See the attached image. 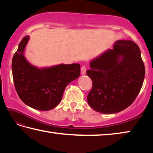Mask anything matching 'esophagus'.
Returning a JSON list of instances; mask_svg holds the SVG:
<instances>
[{"mask_svg": "<svg viewBox=\"0 0 153 153\" xmlns=\"http://www.w3.org/2000/svg\"><path fill=\"white\" fill-rule=\"evenodd\" d=\"M86 66H85V65L82 66V67H81V74L82 75H84V74H86Z\"/></svg>", "mask_w": 153, "mask_h": 153, "instance_id": "obj_1", "label": "esophagus"}]
</instances>
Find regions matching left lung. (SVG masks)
<instances>
[{
    "label": "left lung",
    "instance_id": "obj_1",
    "mask_svg": "<svg viewBox=\"0 0 153 153\" xmlns=\"http://www.w3.org/2000/svg\"><path fill=\"white\" fill-rule=\"evenodd\" d=\"M86 74L92 81L88 105L102 113H115L132 104L143 84L145 67L138 46L131 40H118L91 61Z\"/></svg>",
    "mask_w": 153,
    "mask_h": 153
}]
</instances>
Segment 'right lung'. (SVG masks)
<instances>
[{
  "instance_id": "obj_1",
  "label": "right lung",
  "mask_w": 153,
  "mask_h": 153,
  "mask_svg": "<svg viewBox=\"0 0 153 153\" xmlns=\"http://www.w3.org/2000/svg\"><path fill=\"white\" fill-rule=\"evenodd\" d=\"M28 36L21 41L12 60L15 90L25 105L35 109L48 111L60 103L64 90L80 75V65H59L38 69L30 65L24 55Z\"/></svg>"
}]
</instances>
